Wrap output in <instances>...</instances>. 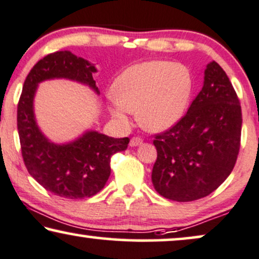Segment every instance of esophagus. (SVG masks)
Listing matches in <instances>:
<instances>
[{
  "instance_id": "obj_1",
  "label": "esophagus",
  "mask_w": 259,
  "mask_h": 259,
  "mask_svg": "<svg viewBox=\"0 0 259 259\" xmlns=\"http://www.w3.org/2000/svg\"><path fill=\"white\" fill-rule=\"evenodd\" d=\"M142 139H141V137H133L132 140H130V147H139V146H141V144H142Z\"/></svg>"
}]
</instances>
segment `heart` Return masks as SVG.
I'll return each instance as SVG.
<instances>
[{"label":"heart","mask_w":259,"mask_h":259,"mask_svg":"<svg viewBox=\"0 0 259 259\" xmlns=\"http://www.w3.org/2000/svg\"><path fill=\"white\" fill-rule=\"evenodd\" d=\"M192 91L193 79L187 67L164 60L143 61L115 79L109 110L120 123H126L130 112L136 111L141 126L162 133L180 122Z\"/></svg>","instance_id":"b5f03b06"}]
</instances>
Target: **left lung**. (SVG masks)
<instances>
[{
  "mask_svg": "<svg viewBox=\"0 0 259 259\" xmlns=\"http://www.w3.org/2000/svg\"><path fill=\"white\" fill-rule=\"evenodd\" d=\"M204 85L177 125L155 136L151 181L165 199L187 202L214 192L232 171L240 147L242 109L225 71L207 64Z\"/></svg>",
  "mask_w": 259,
  "mask_h": 259,
  "instance_id": "8db88e82",
  "label": "left lung"
}]
</instances>
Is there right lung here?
Returning <instances> with one entry per match:
<instances>
[{"instance_id": "obj_1", "label": "right lung", "mask_w": 259, "mask_h": 259, "mask_svg": "<svg viewBox=\"0 0 259 259\" xmlns=\"http://www.w3.org/2000/svg\"><path fill=\"white\" fill-rule=\"evenodd\" d=\"M96 72L94 64L70 51L48 54L27 75L17 105V130L27 170L45 189L61 198L84 199L102 191L111 173V156L125 150L129 139L86 130L70 142H52L37 125L34 98L40 82L52 79L77 81L99 95L92 77Z\"/></svg>"}]
</instances>
